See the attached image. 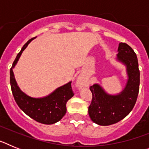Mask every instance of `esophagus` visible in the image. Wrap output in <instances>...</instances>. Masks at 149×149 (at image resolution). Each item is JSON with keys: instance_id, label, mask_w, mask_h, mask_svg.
Returning a JSON list of instances; mask_svg holds the SVG:
<instances>
[{"instance_id": "esophagus-1", "label": "esophagus", "mask_w": 149, "mask_h": 149, "mask_svg": "<svg viewBox=\"0 0 149 149\" xmlns=\"http://www.w3.org/2000/svg\"><path fill=\"white\" fill-rule=\"evenodd\" d=\"M85 84H86V82H85V81H84V79H82V78L77 79V87L82 88L83 86H85Z\"/></svg>"}]
</instances>
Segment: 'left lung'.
<instances>
[{
    "mask_svg": "<svg viewBox=\"0 0 149 149\" xmlns=\"http://www.w3.org/2000/svg\"><path fill=\"white\" fill-rule=\"evenodd\" d=\"M116 60L125 66L127 80L119 93L109 94L98 84L90 87L93 101L89 107L91 120L98 125L117 123L127 116L134 108L139 87V70L136 54L125 43H119Z\"/></svg>",
    "mask_w": 149,
    "mask_h": 149,
    "instance_id": "1",
    "label": "left lung"
}]
</instances>
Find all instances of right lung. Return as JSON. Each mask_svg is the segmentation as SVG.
I'll return each mask as SVG.
<instances>
[{"mask_svg":"<svg viewBox=\"0 0 149 149\" xmlns=\"http://www.w3.org/2000/svg\"><path fill=\"white\" fill-rule=\"evenodd\" d=\"M36 38H32L27 41L13 62L10 69V85L15 102L22 111L39 123L52 125L61 120L66 113L67 101L74 95L71 85L72 81L56 88L48 95L34 98L24 93L20 89L13 73V68L16 65L22 52L30 42Z\"/></svg>","mask_w":149,"mask_h":149,"instance_id":"add662e5","label":"right lung"}]
</instances>
